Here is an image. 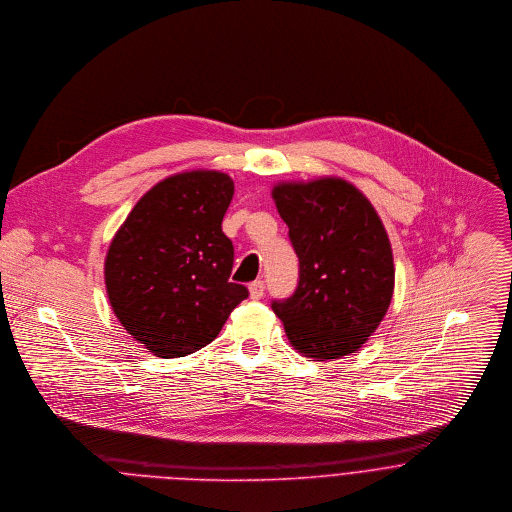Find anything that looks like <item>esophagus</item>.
Here are the masks:
<instances>
[{
	"instance_id": "esophagus-1",
	"label": "esophagus",
	"mask_w": 512,
	"mask_h": 512,
	"mask_svg": "<svg viewBox=\"0 0 512 512\" xmlns=\"http://www.w3.org/2000/svg\"><path fill=\"white\" fill-rule=\"evenodd\" d=\"M248 290H250V298L252 300H260L264 296V292H266V284L262 280H256V282L250 284Z\"/></svg>"
}]
</instances>
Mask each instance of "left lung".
Instances as JSON below:
<instances>
[{"label": "left lung", "mask_w": 512, "mask_h": 512, "mask_svg": "<svg viewBox=\"0 0 512 512\" xmlns=\"http://www.w3.org/2000/svg\"><path fill=\"white\" fill-rule=\"evenodd\" d=\"M272 198L300 260L296 292L272 302L294 349L316 361L355 353L377 330L395 286L385 226L351 182H278Z\"/></svg>", "instance_id": "8db88e82"}]
</instances>
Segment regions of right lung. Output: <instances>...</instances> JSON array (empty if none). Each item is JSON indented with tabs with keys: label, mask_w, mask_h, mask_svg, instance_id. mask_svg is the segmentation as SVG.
Instances as JSON below:
<instances>
[{
	"label": "right lung",
	"mask_w": 512,
	"mask_h": 512,
	"mask_svg": "<svg viewBox=\"0 0 512 512\" xmlns=\"http://www.w3.org/2000/svg\"><path fill=\"white\" fill-rule=\"evenodd\" d=\"M234 182L186 171L157 182L129 212L105 258L111 308L157 357H182L214 340L248 298L230 282L234 246L222 232Z\"/></svg>",
	"instance_id": "obj_1"
}]
</instances>
